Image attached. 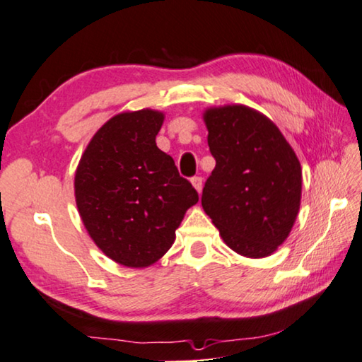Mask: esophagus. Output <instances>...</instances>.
Instances as JSON below:
<instances>
[{
	"label": "esophagus",
	"mask_w": 362,
	"mask_h": 362,
	"mask_svg": "<svg viewBox=\"0 0 362 362\" xmlns=\"http://www.w3.org/2000/svg\"><path fill=\"white\" fill-rule=\"evenodd\" d=\"M192 185L194 187V190H197L198 193H202V190H203V179H202V177H193Z\"/></svg>",
	"instance_id": "1"
}]
</instances>
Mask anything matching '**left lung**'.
Wrapping results in <instances>:
<instances>
[{"label": "left lung", "mask_w": 362, "mask_h": 362, "mask_svg": "<svg viewBox=\"0 0 362 362\" xmlns=\"http://www.w3.org/2000/svg\"><path fill=\"white\" fill-rule=\"evenodd\" d=\"M216 159L202 204L235 253L266 257L291 232L301 202V165L271 119L243 105L206 109Z\"/></svg>", "instance_id": "1"}]
</instances>
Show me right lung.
Instances as JSON below:
<instances>
[{
	"mask_svg": "<svg viewBox=\"0 0 362 362\" xmlns=\"http://www.w3.org/2000/svg\"><path fill=\"white\" fill-rule=\"evenodd\" d=\"M164 114L120 112L96 132L76 170L78 214L95 245L125 267H146L175 240L188 208L198 203L174 159L156 146Z\"/></svg>",
	"mask_w": 362,
	"mask_h": 362,
	"instance_id": "add662e5",
	"label": "right lung"
}]
</instances>
